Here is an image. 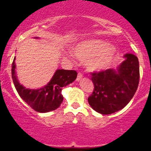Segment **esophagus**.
<instances>
[{
    "mask_svg": "<svg viewBox=\"0 0 151 151\" xmlns=\"http://www.w3.org/2000/svg\"><path fill=\"white\" fill-rule=\"evenodd\" d=\"M82 77H83V74H82V73H80V72H78V76H77V78H76V80H80L81 79V78H82Z\"/></svg>",
    "mask_w": 151,
    "mask_h": 151,
    "instance_id": "esophagus-1",
    "label": "esophagus"
}]
</instances>
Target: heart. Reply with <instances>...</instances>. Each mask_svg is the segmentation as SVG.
Masks as SVG:
<instances>
[{"label":"heart","instance_id":"heart-1","mask_svg":"<svg viewBox=\"0 0 151 151\" xmlns=\"http://www.w3.org/2000/svg\"><path fill=\"white\" fill-rule=\"evenodd\" d=\"M75 54L78 58L86 61L91 70L104 69L115 57L116 48L101 40H86L78 43L75 47Z\"/></svg>","mask_w":151,"mask_h":151}]
</instances>
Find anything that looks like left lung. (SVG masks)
Instances as JSON below:
<instances>
[{
  "label": "left lung",
  "instance_id": "left-lung-1",
  "mask_svg": "<svg viewBox=\"0 0 151 151\" xmlns=\"http://www.w3.org/2000/svg\"><path fill=\"white\" fill-rule=\"evenodd\" d=\"M117 72L112 69L91 73L94 91L88 98L92 109L108 115L125 107L135 94L140 79L138 57L125 55Z\"/></svg>",
  "mask_w": 151,
  "mask_h": 151
}]
</instances>
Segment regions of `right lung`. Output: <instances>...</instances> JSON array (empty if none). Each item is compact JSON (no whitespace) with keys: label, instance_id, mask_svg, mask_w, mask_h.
<instances>
[{"label":"right lung","instance_id":"right-lung-1","mask_svg":"<svg viewBox=\"0 0 151 151\" xmlns=\"http://www.w3.org/2000/svg\"><path fill=\"white\" fill-rule=\"evenodd\" d=\"M15 68L14 58L12 63V78L19 95L30 107L39 113H47L59 107L63 100L61 94L63 87L72 83L77 77L76 70L57 69L46 86L38 90H30L19 83Z\"/></svg>","mask_w":151,"mask_h":151}]
</instances>
